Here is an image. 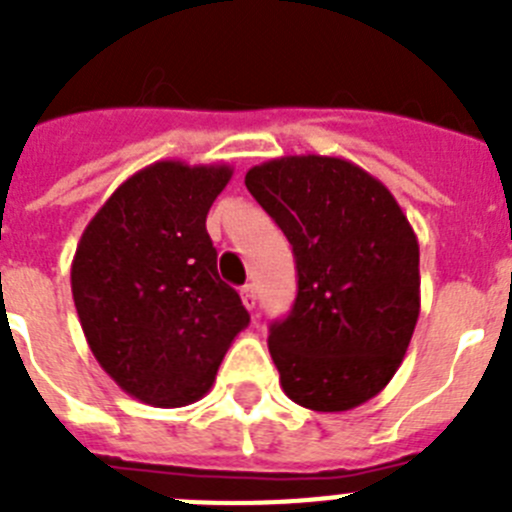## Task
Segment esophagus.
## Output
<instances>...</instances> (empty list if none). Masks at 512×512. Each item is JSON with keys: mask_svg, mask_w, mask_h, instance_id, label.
Returning <instances> with one entry per match:
<instances>
[{"mask_svg": "<svg viewBox=\"0 0 512 512\" xmlns=\"http://www.w3.org/2000/svg\"><path fill=\"white\" fill-rule=\"evenodd\" d=\"M241 300L248 310H256V300H259V297H256V287H253V284H243Z\"/></svg>", "mask_w": 512, "mask_h": 512, "instance_id": "esophagus-1", "label": "esophagus"}]
</instances>
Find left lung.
Masks as SVG:
<instances>
[{"mask_svg": "<svg viewBox=\"0 0 512 512\" xmlns=\"http://www.w3.org/2000/svg\"><path fill=\"white\" fill-rule=\"evenodd\" d=\"M248 192L292 243L297 297L271 323L269 354L287 397L343 413L387 387L420 312V251L392 192L333 156L253 166Z\"/></svg>", "mask_w": 512, "mask_h": 512, "instance_id": "8db88e82", "label": "left lung"}]
</instances>
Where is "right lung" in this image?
I'll return each instance as SVG.
<instances>
[{
    "label": "right lung",
    "instance_id": "1",
    "mask_svg": "<svg viewBox=\"0 0 512 512\" xmlns=\"http://www.w3.org/2000/svg\"><path fill=\"white\" fill-rule=\"evenodd\" d=\"M230 176L225 164L156 161L112 192L76 246L81 330L104 372L146 405L200 400L251 320L205 228Z\"/></svg>",
    "mask_w": 512,
    "mask_h": 512
}]
</instances>
